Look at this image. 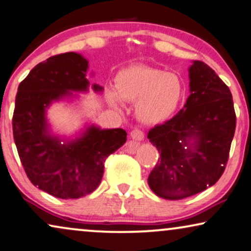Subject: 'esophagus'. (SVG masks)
Listing matches in <instances>:
<instances>
[{"label":"esophagus","mask_w":251,"mask_h":251,"mask_svg":"<svg viewBox=\"0 0 251 251\" xmlns=\"http://www.w3.org/2000/svg\"><path fill=\"white\" fill-rule=\"evenodd\" d=\"M131 138L133 140H135V141H142V140L145 139V133H143L141 129L135 128L131 132Z\"/></svg>","instance_id":"1"}]
</instances>
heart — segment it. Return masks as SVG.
I'll use <instances>...</instances> for the list:
<instances>
[{"mask_svg": "<svg viewBox=\"0 0 251 251\" xmlns=\"http://www.w3.org/2000/svg\"><path fill=\"white\" fill-rule=\"evenodd\" d=\"M116 88L105 89L109 104L119 109L123 100L136 103V116L148 125L168 120L178 109L185 93L178 75L143 65L122 70L116 76Z\"/></svg>", "mask_w": 251, "mask_h": 251, "instance_id": "obj_1", "label": "heart"}]
</instances>
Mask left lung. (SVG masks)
Wrapping results in <instances>:
<instances>
[{
    "label": "left lung",
    "instance_id": "8db88e82",
    "mask_svg": "<svg viewBox=\"0 0 251 251\" xmlns=\"http://www.w3.org/2000/svg\"><path fill=\"white\" fill-rule=\"evenodd\" d=\"M190 95L172 119L148 133L159 159L148 176L150 189L165 200H181L215 185L225 171L236 117L232 94L213 70L189 66Z\"/></svg>",
    "mask_w": 251,
    "mask_h": 251
}]
</instances>
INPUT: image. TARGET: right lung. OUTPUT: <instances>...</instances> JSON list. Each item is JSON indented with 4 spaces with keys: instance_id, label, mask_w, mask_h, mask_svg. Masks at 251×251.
I'll return each instance as SVG.
<instances>
[{
    "instance_id": "add662e5",
    "label": "right lung",
    "mask_w": 251,
    "mask_h": 251,
    "mask_svg": "<svg viewBox=\"0 0 251 251\" xmlns=\"http://www.w3.org/2000/svg\"><path fill=\"white\" fill-rule=\"evenodd\" d=\"M87 71L88 61L80 53L52 56L31 70L16 95L12 129L19 158L33 185L57 199H80L94 192L105 159L126 142L125 129L95 124H86L75 138L52 133L47 110L88 92ZM92 89L103 92L98 83Z\"/></svg>"
}]
</instances>
